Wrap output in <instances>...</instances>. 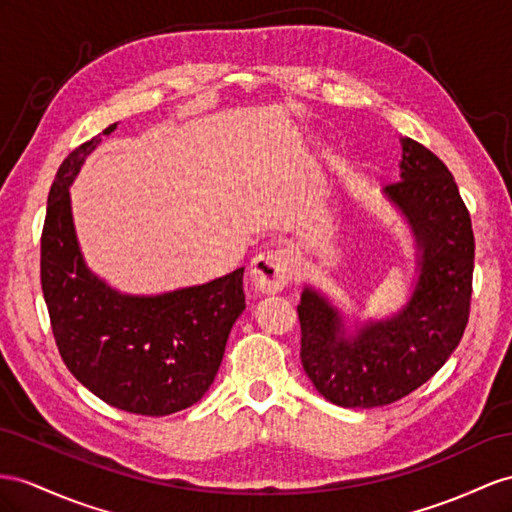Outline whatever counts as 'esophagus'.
Returning a JSON list of instances; mask_svg holds the SVG:
<instances>
[{"mask_svg":"<svg viewBox=\"0 0 512 512\" xmlns=\"http://www.w3.org/2000/svg\"><path fill=\"white\" fill-rule=\"evenodd\" d=\"M294 259L287 248H274V251L259 253L251 264V277L257 290L261 292H281L292 281Z\"/></svg>","mask_w":512,"mask_h":512,"instance_id":"esophagus-1","label":"esophagus"}]
</instances>
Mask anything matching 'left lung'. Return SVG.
<instances>
[{
  "label": "left lung",
  "mask_w": 512,
  "mask_h": 512,
  "mask_svg": "<svg viewBox=\"0 0 512 512\" xmlns=\"http://www.w3.org/2000/svg\"><path fill=\"white\" fill-rule=\"evenodd\" d=\"M400 142V179L385 194L409 220L419 251L409 303L355 335L311 287L298 305L300 363L313 387L346 409L385 406L422 387L450 359L469 320L476 248L469 212L448 166L424 144Z\"/></svg>",
  "instance_id": "left-lung-1"
}]
</instances>
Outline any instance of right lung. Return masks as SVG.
Wrapping results in <instances>:
<instances>
[{
  "label": "right lung",
  "instance_id": "1",
  "mask_svg": "<svg viewBox=\"0 0 512 512\" xmlns=\"http://www.w3.org/2000/svg\"><path fill=\"white\" fill-rule=\"evenodd\" d=\"M99 142L101 134L67 155L47 196L41 283L51 331L64 365L97 398L127 413L170 415L214 383L246 307L244 268L160 296H127L95 277L75 238L69 186Z\"/></svg>",
  "mask_w": 512,
  "mask_h": 512
}]
</instances>
